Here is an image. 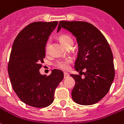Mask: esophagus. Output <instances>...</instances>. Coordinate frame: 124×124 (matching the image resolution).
Listing matches in <instances>:
<instances>
[{"label": "esophagus", "mask_w": 124, "mask_h": 124, "mask_svg": "<svg viewBox=\"0 0 124 124\" xmlns=\"http://www.w3.org/2000/svg\"><path fill=\"white\" fill-rule=\"evenodd\" d=\"M64 78H67V77H69V74L67 73V72H64Z\"/></svg>", "instance_id": "34e87169"}]
</instances>
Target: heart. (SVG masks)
Returning a JSON list of instances; mask_svg holds the SVG:
<instances>
[{"label": "heart", "mask_w": 124, "mask_h": 124, "mask_svg": "<svg viewBox=\"0 0 124 124\" xmlns=\"http://www.w3.org/2000/svg\"><path fill=\"white\" fill-rule=\"evenodd\" d=\"M60 39L62 41V43L64 44L65 47L66 46H68V44H73V41L71 39L70 36L68 35H62L60 37ZM49 45H50V42L48 41L46 46V50L47 52L48 50V47H49ZM72 62V60L70 58H64V59H59L55 63V66L58 68L62 69V70H67L69 67V64Z\"/></svg>", "instance_id": "b5f03b06"}]
</instances>
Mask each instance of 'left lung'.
<instances>
[{"mask_svg": "<svg viewBox=\"0 0 124 124\" xmlns=\"http://www.w3.org/2000/svg\"><path fill=\"white\" fill-rule=\"evenodd\" d=\"M68 30L77 38L78 52L74 68L85 78L70 74L75 80L72 91L73 101L90 105L97 103L109 91L115 77L113 54L104 35L97 27L84 21H60L58 31Z\"/></svg>", "mask_w": 124, "mask_h": 124, "instance_id": "8db88e82", "label": "left lung"}]
</instances>
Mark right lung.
Instances as JSON below:
<instances>
[{
	"mask_svg": "<svg viewBox=\"0 0 124 124\" xmlns=\"http://www.w3.org/2000/svg\"><path fill=\"white\" fill-rule=\"evenodd\" d=\"M34 22L17 35L11 49L8 72L14 91L25 104L46 107L54 101V91L64 78L62 70L54 69L49 76L39 72L46 56V46L58 25Z\"/></svg>",
	"mask_w": 124,
	"mask_h": 124,
	"instance_id": "right-lung-1",
	"label": "right lung"
}]
</instances>
